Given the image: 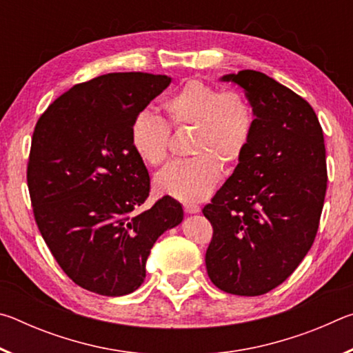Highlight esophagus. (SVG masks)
I'll return each instance as SVG.
<instances>
[{
  "label": "esophagus",
  "instance_id": "34e87169",
  "mask_svg": "<svg viewBox=\"0 0 353 353\" xmlns=\"http://www.w3.org/2000/svg\"><path fill=\"white\" fill-rule=\"evenodd\" d=\"M183 210H185V213L193 214V213H199L201 212V207L196 205V204H185L183 205Z\"/></svg>",
  "mask_w": 353,
  "mask_h": 353
}]
</instances>
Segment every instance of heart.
Segmentation results:
<instances>
[{"label":"heart","instance_id":"1","mask_svg":"<svg viewBox=\"0 0 353 353\" xmlns=\"http://www.w3.org/2000/svg\"><path fill=\"white\" fill-rule=\"evenodd\" d=\"M172 126H193L190 152L196 157L172 162L157 172L159 194L182 202H199L216 187L221 165L235 166L252 139L254 112L248 99L234 90L193 79L163 103ZM170 129L151 112H141L130 126V146L143 163L157 166L168 157Z\"/></svg>","mask_w":353,"mask_h":353}]
</instances>
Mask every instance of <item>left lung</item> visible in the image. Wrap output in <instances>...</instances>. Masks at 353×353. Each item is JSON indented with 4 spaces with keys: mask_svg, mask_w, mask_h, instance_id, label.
<instances>
[{
    "mask_svg": "<svg viewBox=\"0 0 353 353\" xmlns=\"http://www.w3.org/2000/svg\"><path fill=\"white\" fill-rule=\"evenodd\" d=\"M219 81L243 88L255 124L202 210L213 225L207 274L230 294L260 296L283 283L314 241L327 190L324 134L313 107L272 77L243 70Z\"/></svg>",
    "mask_w": 353,
    "mask_h": 353,
    "instance_id": "obj_1",
    "label": "left lung"
}]
</instances>
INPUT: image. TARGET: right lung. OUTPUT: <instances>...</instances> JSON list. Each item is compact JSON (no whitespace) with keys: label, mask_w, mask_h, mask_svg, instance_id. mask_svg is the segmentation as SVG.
Listing matches in <instances>:
<instances>
[{"label":"right lung","mask_w":353,"mask_h":353,"mask_svg":"<svg viewBox=\"0 0 353 353\" xmlns=\"http://www.w3.org/2000/svg\"><path fill=\"white\" fill-rule=\"evenodd\" d=\"M170 83L163 74L98 76L71 87L35 124L28 163L34 216L59 266L83 290L134 292L154 243L182 223L181 202L170 196L132 213L151 182L130 126Z\"/></svg>","instance_id":"add662e5"}]
</instances>
